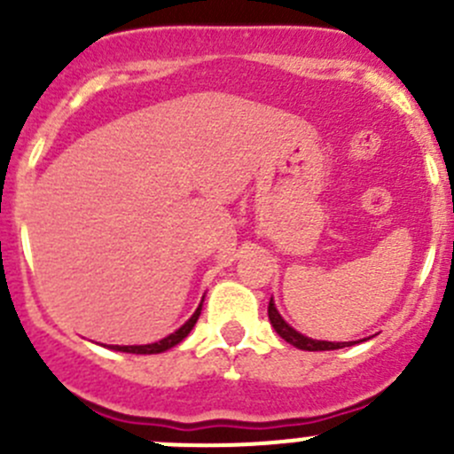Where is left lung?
I'll use <instances>...</instances> for the list:
<instances>
[{
    "label": "left lung",
    "mask_w": 454,
    "mask_h": 454,
    "mask_svg": "<svg viewBox=\"0 0 454 454\" xmlns=\"http://www.w3.org/2000/svg\"><path fill=\"white\" fill-rule=\"evenodd\" d=\"M268 316H270V323H272L274 332H277L283 340L290 342V345H294V347H299V349H303V351H332V349H342V347L354 345V342H327V340H314V338L303 336V333H299L294 327H290V325L283 320V316L277 312V308H274L272 299H270V305H268Z\"/></svg>",
    "instance_id": "1"
}]
</instances>
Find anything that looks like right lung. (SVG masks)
<instances>
[{"mask_svg":"<svg viewBox=\"0 0 454 454\" xmlns=\"http://www.w3.org/2000/svg\"><path fill=\"white\" fill-rule=\"evenodd\" d=\"M200 314H201V303H200V308L195 309V314L191 316V318L186 320V323L182 325V327L177 329V332L168 333V336L162 338V340L151 342V345H129V347H118L116 345V347H112V349L125 351V354H162V351H167V349H171V347L180 345V342L184 340L186 336H189L191 329H193L195 323H198Z\"/></svg>","mask_w":454,"mask_h":454,"instance_id":"add662e5","label":"right lung"}]
</instances>
